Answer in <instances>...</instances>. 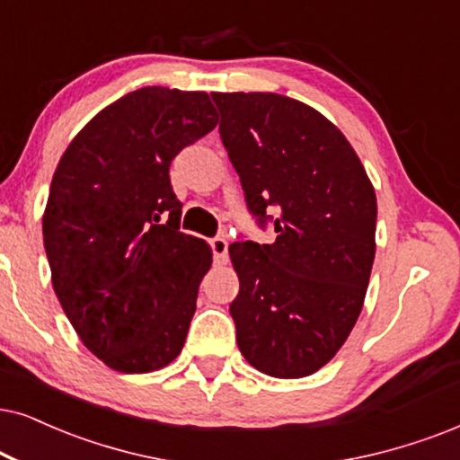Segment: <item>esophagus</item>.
<instances>
[{
    "label": "esophagus",
    "mask_w": 460,
    "mask_h": 460,
    "mask_svg": "<svg viewBox=\"0 0 460 460\" xmlns=\"http://www.w3.org/2000/svg\"><path fill=\"white\" fill-rule=\"evenodd\" d=\"M210 250H212V257L217 263H225L226 252H229V242H226L225 237H212Z\"/></svg>",
    "instance_id": "obj_1"
}]
</instances>
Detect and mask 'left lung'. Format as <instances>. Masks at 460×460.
Instances as JSON below:
<instances>
[{"mask_svg":"<svg viewBox=\"0 0 460 460\" xmlns=\"http://www.w3.org/2000/svg\"><path fill=\"white\" fill-rule=\"evenodd\" d=\"M248 212L276 242H235L237 346L273 377L327 365L357 323L376 257L377 203L348 139L276 93H212Z\"/></svg>","mask_w":460,"mask_h":460,"instance_id":"left-lung-1","label":"left lung"}]
</instances>
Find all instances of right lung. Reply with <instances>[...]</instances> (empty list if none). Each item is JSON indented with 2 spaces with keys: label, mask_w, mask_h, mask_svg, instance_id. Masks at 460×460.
<instances>
[{
  "label": "right lung",
  "mask_w": 460,
  "mask_h": 460,
  "mask_svg": "<svg viewBox=\"0 0 460 460\" xmlns=\"http://www.w3.org/2000/svg\"><path fill=\"white\" fill-rule=\"evenodd\" d=\"M208 93L144 86L72 139L42 220L52 288L108 367L146 374L182 350L212 252L180 231L170 165L217 127Z\"/></svg>",
  "instance_id": "right-lung-1"
}]
</instances>
